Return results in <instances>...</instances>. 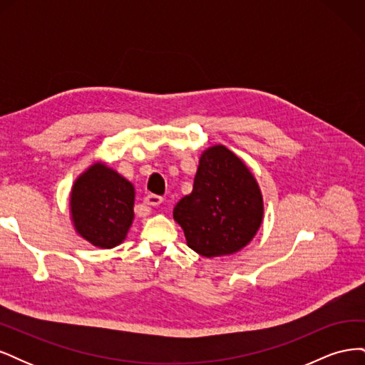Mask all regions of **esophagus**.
I'll return each instance as SVG.
<instances>
[{
	"mask_svg": "<svg viewBox=\"0 0 365 365\" xmlns=\"http://www.w3.org/2000/svg\"><path fill=\"white\" fill-rule=\"evenodd\" d=\"M163 202V196L158 195H148L145 197V204L146 205H152V207H158Z\"/></svg>",
	"mask_w": 365,
	"mask_h": 365,
	"instance_id": "1",
	"label": "esophagus"
}]
</instances>
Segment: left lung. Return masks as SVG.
I'll return each instance as SVG.
<instances>
[{
  "mask_svg": "<svg viewBox=\"0 0 365 365\" xmlns=\"http://www.w3.org/2000/svg\"><path fill=\"white\" fill-rule=\"evenodd\" d=\"M173 219L197 254L230 256L245 248L262 225L260 187L236 153L212 146L201 153L193 190L175 205Z\"/></svg>",
  "mask_w": 365,
  "mask_h": 365,
  "instance_id": "obj_1",
  "label": "left lung"
}]
</instances>
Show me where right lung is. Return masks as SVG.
<instances>
[{"mask_svg": "<svg viewBox=\"0 0 365 365\" xmlns=\"http://www.w3.org/2000/svg\"><path fill=\"white\" fill-rule=\"evenodd\" d=\"M134 201L135 189L125 176L102 161L91 164L70 195L76 233L102 250L120 245L134 220Z\"/></svg>", "mask_w": 365, "mask_h": 365, "instance_id": "obj_1", "label": "right lung"}]
</instances>
